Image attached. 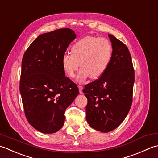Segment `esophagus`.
I'll return each mask as SVG.
<instances>
[{
    "mask_svg": "<svg viewBox=\"0 0 158 158\" xmlns=\"http://www.w3.org/2000/svg\"><path fill=\"white\" fill-rule=\"evenodd\" d=\"M78 89H79V92H80V93H82L83 86H78Z\"/></svg>",
    "mask_w": 158,
    "mask_h": 158,
    "instance_id": "34e87169",
    "label": "esophagus"
}]
</instances>
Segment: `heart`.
<instances>
[{
    "instance_id": "heart-1",
    "label": "heart",
    "mask_w": 158,
    "mask_h": 158,
    "mask_svg": "<svg viewBox=\"0 0 158 158\" xmlns=\"http://www.w3.org/2000/svg\"><path fill=\"white\" fill-rule=\"evenodd\" d=\"M72 52L63 56L62 67L71 78L74 76L79 66L81 67L76 80L82 82L90 76L95 79L104 74L110 62L112 47L106 39L88 36L76 41Z\"/></svg>"
}]
</instances>
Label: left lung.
I'll use <instances>...</instances> for the list:
<instances>
[{"label":"left lung","instance_id":"obj_1","mask_svg":"<svg viewBox=\"0 0 158 158\" xmlns=\"http://www.w3.org/2000/svg\"><path fill=\"white\" fill-rule=\"evenodd\" d=\"M112 47L110 64L100 78L85 86L86 119L101 132L117 128L127 117L132 102L134 71L127 47L108 35Z\"/></svg>","mask_w":158,"mask_h":158}]
</instances>
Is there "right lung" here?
<instances>
[{
    "mask_svg": "<svg viewBox=\"0 0 158 158\" xmlns=\"http://www.w3.org/2000/svg\"><path fill=\"white\" fill-rule=\"evenodd\" d=\"M76 37L70 28L41 34L23 56L20 82L22 104L28 123L41 133L53 134L63 127L66 108L79 94L77 85L65 77L61 64Z\"/></svg>",
    "mask_w": 158,
    "mask_h": 158,
    "instance_id": "right-lung-1",
    "label": "right lung"
}]
</instances>
